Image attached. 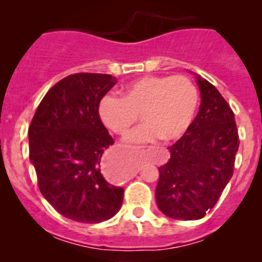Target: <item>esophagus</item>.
I'll return each mask as SVG.
<instances>
[{"mask_svg": "<svg viewBox=\"0 0 262 262\" xmlns=\"http://www.w3.org/2000/svg\"><path fill=\"white\" fill-rule=\"evenodd\" d=\"M116 160L113 156H106L101 162V172L106 179L112 181L120 180V172L116 168Z\"/></svg>", "mask_w": 262, "mask_h": 262, "instance_id": "34e87169", "label": "esophagus"}]
</instances>
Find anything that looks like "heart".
I'll return each mask as SVG.
<instances>
[{
	"mask_svg": "<svg viewBox=\"0 0 262 262\" xmlns=\"http://www.w3.org/2000/svg\"><path fill=\"white\" fill-rule=\"evenodd\" d=\"M199 92L185 76L147 75L129 82L123 97L106 94L99 102V116L116 134L128 133L137 120L144 121L124 138L126 144L178 141L196 115Z\"/></svg>",
	"mask_w": 262,
	"mask_h": 262,
	"instance_id": "b5f03b06",
	"label": "heart"
}]
</instances>
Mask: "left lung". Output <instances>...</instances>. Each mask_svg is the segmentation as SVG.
Returning a JSON list of instances; mask_svg holds the SVG:
<instances>
[{"label": "left lung", "mask_w": 262, "mask_h": 262, "mask_svg": "<svg viewBox=\"0 0 262 262\" xmlns=\"http://www.w3.org/2000/svg\"><path fill=\"white\" fill-rule=\"evenodd\" d=\"M199 113L172 144L170 160L158 167L156 203L165 215L182 221L203 218L221 198L234 168L239 139L234 114L210 82L196 76Z\"/></svg>", "instance_id": "obj_1"}]
</instances>
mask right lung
Listing matches in <instances>:
<instances>
[{
  "label": "right lung",
  "instance_id": "1",
  "mask_svg": "<svg viewBox=\"0 0 262 262\" xmlns=\"http://www.w3.org/2000/svg\"><path fill=\"white\" fill-rule=\"evenodd\" d=\"M116 83L112 75L76 73L47 92L29 128V158L39 190L63 216L80 223L113 218L124 189L100 171L102 153L114 143L99 116V102Z\"/></svg>",
  "mask_w": 262,
  "mask_h": 262
}]
</instances>
